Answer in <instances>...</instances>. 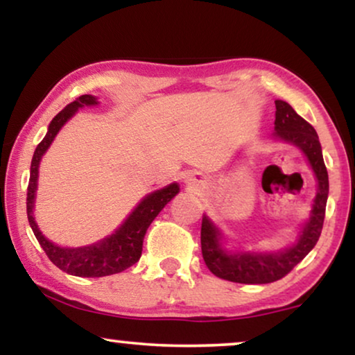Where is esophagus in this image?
I'll return each mask as SVG.
<instances>
[{
    "mask_svg": "<svg viewBox=\"0 0 355 355\" xmlns=\"http://www.w3.org/2000/svg\"><path fill=\"white\" fill-rule=\"evenodd\" d=\"M186 184H187V187L189 189H193V191H197V189H200V187H203V179L202 178H198V176H187L186 178Z\"/></svg>",
    "mask_w": 355,
    "mask_h": 355,
    "instance_id": "34e87169",
    "label": "esophagus"
}]
</instances>
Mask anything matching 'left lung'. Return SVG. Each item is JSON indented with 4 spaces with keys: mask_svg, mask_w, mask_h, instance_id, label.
I'll return each instance as SVG.
<instances>
[{
    "mask_svg": "<svg viewBox=\"0 0 355 355\" xmlns=\"http://www.w3.org/2000/svg\"><path fill=\"white\" fill-rule=\"evenodd\" d=\"M275 105L273 139L294 145L304 153L317 181V193L310 215L299 227L295 241L279 250H249L242 245H230V239L220 226L203 213L200 231L203 260L213 275L232 283L266 284L281 279L304 260L322 234L329 184L318 134L289 103L276 100Z\"/></svg>",
    "mask_w": 355,
    "mask_h": 355,
    "instance_id": "8db88e82",
    "label": "left lung"
}]
</instances>
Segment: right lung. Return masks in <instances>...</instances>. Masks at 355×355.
<instances>
[{
    "instance_id": "add662e5",
    "label": "right lung",
    "mask_w": 355,
    "mask_h": 355,
    "mask_svg": "<svg viewBox=\"0 0 355 355\" xmlns=\"http://www.w3.org/2000/svg\"><path fill=\"white\" fill-rule=\"evenodd\" d=\"M100 101L94 95H82L76 101H72L64 110L60 111L48 125L46 135L33 152L31 163V179L27 187V218L33 234H35L38 244L45 250L53 263L58 268L66 271L67 275L82 276V278H101L121 273L129 266L137 263L142 255L144 237L148 226L158 216L168 202L179 193V184L171 182L158 191H153L145 196L134 210L129 213L128 218L121 223V226L108 234L103 239L94 242V244L82 247H62L58 245L43 236L35 221V198L38 187V169L40 162L46 150L50 148L58 132L62 129L67 121L74 116L80 108L85 106H96Z\"/></svg>"
}]
</instances>
